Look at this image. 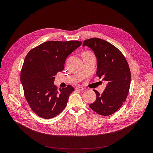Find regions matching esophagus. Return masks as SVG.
Instances as JSON below:
<instances>
[{"instance_id": "obj_1", "label": "esophagus", "mask_w": 153, "mask_h": 153, "mask_svg": "<svg viewBox=\"0 0 153 153\" xmlns=\"http://www.w3.org/2000/svg\"><path fill=\"white\" fill-rule=\"evenodd\" d=\"M76 90H79V91H82L84 90V88H83V87L82 86H76V88H75Z\"/></svg>"}]
</instances>
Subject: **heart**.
I'll use <instances>...</instances> for the list:
<instances>
[{
    "instance_id": "b5f03b06",
    "label": "heart",
    "mask_w": 153,
    "mask_h": 153,
    "mask_svg": "<svg viewBox=\"0 0 153 153\" xmlns=\"http://www.w3.org/2000/svg\"><path fill=\"white\" fill-rule=\"evenodd\" d=\"M85 54H91V53H85Z\"/></svg>"
}]
</instances>
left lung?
<instances>
[{
	"mask_svg": "<svg viewBox=\"0 0 153 153\" xmlns=\"http://www.w3.org/2000/svg\"><path fill=\"white\" fill-rule=\"evenodd\" d=\"M82 46L94 51L97 62L96 74L106 82L102 94L94 90L96 99L90 107L100 115H111L122 106L129 92L131 73L127 61L116 47L104 40L87 39Z\"/></svg>",
	"mask_w": 153,
	"mask_h": 153,
	"instance_id": "obj_1",
	"label": "left lung"
}]
</instances>
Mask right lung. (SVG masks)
<instances>
[{"label":"right lung","mask_w":153,"mask_h":153,"mask_svg":"<svg viewBox=\"0 0 153 153\" xmlns=\"http://www.w3.org/2000/svg\"><path fill=\"white\" fill-rule=\"evenodd\" d=\"M82 42L48 41L32 49L25 58L20 74L25 97L32 110L39 117L51 119L66 107L71 85L57 90L55 76L64 69L67 57Z\"/></svg>","instance_id":"right-lung-1"}]
</instances>
